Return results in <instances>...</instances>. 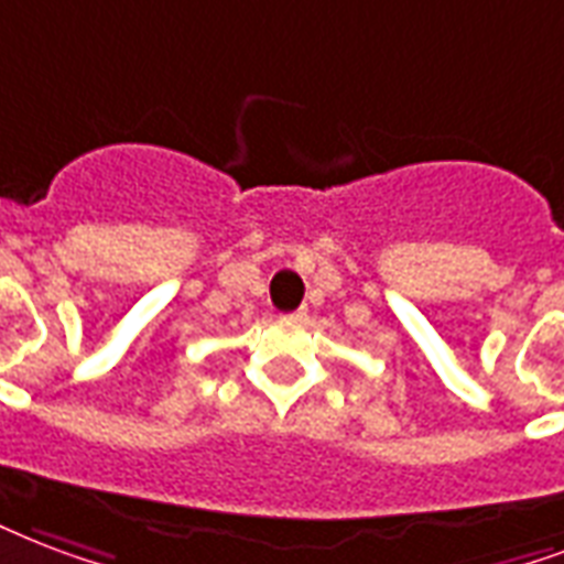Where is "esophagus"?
Segmentation results:
<instances>
[{
	"label": "esophagus",
	"mask_w": 564,
	"mask_h": 564,
	"mask_svg": "<svg viewBox=\"0 0 564 564\" xmlns=\"http://www.w3.org/2000/svg\"><path fill=\"white\" fill-rule=\"evenodd\" d=\"M304 316H307V313H304V311H295V313H290V316H286V319H292V322H301V319H304Z\"/></svg>",
	"instance_id": "esophagus-1"
}]
</instances>
